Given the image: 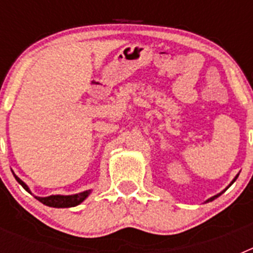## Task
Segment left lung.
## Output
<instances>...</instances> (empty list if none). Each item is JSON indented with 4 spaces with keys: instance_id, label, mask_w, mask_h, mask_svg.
Listing matches in <instances>:
<instances>
[{
    "instance_id": "obj_1",
    "label": "left lung",
    "mask_w": 253,
    "mask_h": 253,
    "mask_svg": "<svg viewBox=\"0 0 253 253\" xmlns=\"http://www.w3.org/2000/svg\"><path fill=\"white\" fill-rule=\"evenodd\" d=\"M238 175H240V173H237V175H236V177H234V178H233V180H232V181H231V184L228 185V186H227V187H225V189H224V190H223V191H220V193H219V194H216V195H214V196H211V198H209V199H208V200H207V202H205V203L213 202L214 199H216V198H218V196H220V195H222V194H223V193H224L225 190H227V189H228V187L231 186V185H232V184H233L234 181H236V180H237V177H238Z\"/></svg>"
}]
</instances>
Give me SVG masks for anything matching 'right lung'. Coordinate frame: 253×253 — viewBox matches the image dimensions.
<instances>
[{
  "label": "right lung",
  "instance_id": "add662e5",
  "mask_svg": "<svg viewBox=\"0 0 253 253\" xmlns=\"http://www.w3.org/2000/svg\"><path fill=\"white\" fill-rule=\"evenodd\" d=\"M13 173V171H12ZM13 177L16 178V181L21 185L24 189L28 191V193L31 194L30 189H29L28 185L24 182L20 177H17L15 173H13ZM92 193V190H86V191H82V193L78 194H73V195H50V196H45V198H42V196H35L37 200H39L40 203H43L44 205L46 207H51V208H72V207H77V205L81 204L84 200H86V198L90 194Z\"/></svg>",
  "mask_w": 253,
  "mask_h": 253
}]
</instances>
